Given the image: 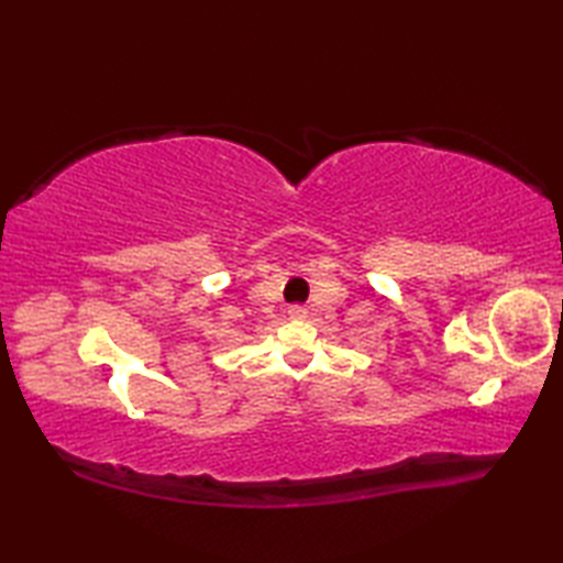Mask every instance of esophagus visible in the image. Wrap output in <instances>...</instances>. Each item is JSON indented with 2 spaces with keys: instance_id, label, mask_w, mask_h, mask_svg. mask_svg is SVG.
I'll return each instance as SVG.
<instances>
[{
  "instance_id": "esophagus-1",
  "label": "esophagus",
  "mask_w": 563,
  "mask_h": 563,
  "mask_svg": "<svg viewBox=\"0 0 563 563\" xmlns=\"http://www.w3.org/2000/svg\"><path fill=\"white\" fill-rule=\"evenodd\" d=\"M288 314H290V319H305V317H307V309L300 307V305H292V307L288 309Z\"/></svg>"
}]
</instances>
